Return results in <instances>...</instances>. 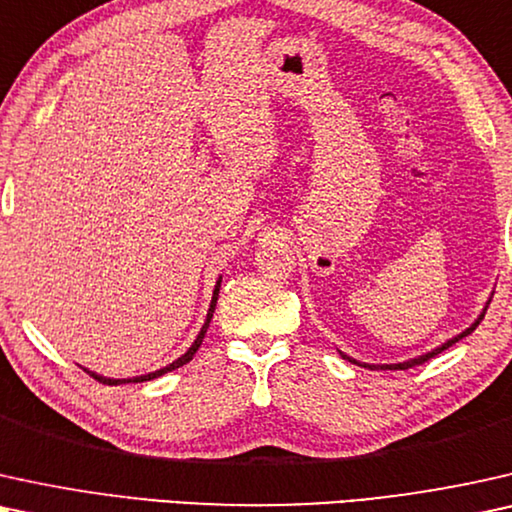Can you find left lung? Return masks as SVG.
I'll return each instance as SVG.
<instances>
[{
	"instance_id": "8db88e82",
	"label": "left lung",
	"mask_w": 512,
	"mask_h": 512,
	"mask_svg": "<svg viewBox=\"0 0 512 512\" xmlns=\"http://www.w3.org/2000/svg\"><path fill=\"white\" fill-rule=\"evenodd\" d=\"M489 302H492V299H489ZM485 313H487V306H485V309H482V313H480V318H478V320H475V323H473V325H470V327H468V330H463V332H461V335H456V337H452V339H447V342H445V344H442V346H438V349L428 351V353H424V356H419V358L405 360V363H395V365H370V363H358V360H356V358H349V356H346V353H342V358H344V360H349V363H353V365L367 367V370H407V367H414V365H421V363H426V360H428V358L438 356V353H442V351H445V349H449V346H452V344H456V342H459V339H463V337H468V335H470V332H473V330H475V327H478V325H480V320H482V318H485Z\"/></svg>"
}]
</instances>
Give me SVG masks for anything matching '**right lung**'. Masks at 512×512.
Masks as SVG:
<instances>
[{"mask_svg": "<svg viewBox=\"0 0 512 512\" xmlns=\"http://www.w3.org/2000/svg\"><path fill=\"white\" fill-rule=\"evenodd\" d=\"M220 283H222V278H217V285H215V290H213V302H210V309H208V316H206V323H203V327H201V332H199V337L194 339V344L189 346L187 349V353L185 356H180L177 360H173V363L170 365H166V367H161V370H156V372H149V374H142V377H133V379H109V377H100V374H95V372H88L91 374L93 379H98L100 384H109V386H117V384H138V381H149V379H156V377H161V374H166V372H173V370H177V367H182V365H187L189 360L194 358V353L199 351V346H201V342H203V337H206V332H208V325H210V318H213V311H215V304H217V295H220Z\"/></svg>", "mask_w": 512, "mask_h": 512, "instance_id": "obj_1", "label": "right lung"}]
</instances>
